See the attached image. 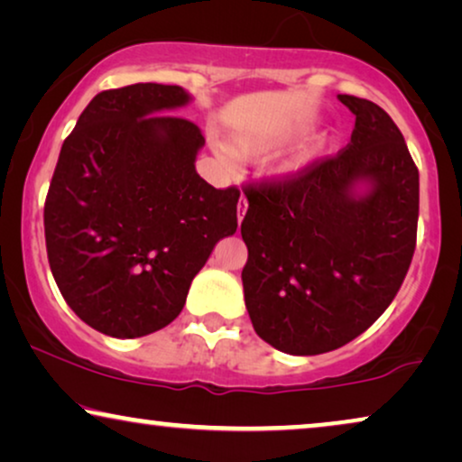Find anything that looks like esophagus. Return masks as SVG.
<instances>
[{"label": "esophagus", "instance_id": "1", "mask_svg": "<svg viewBox=\"0 0 462 462\" xmlns=\"http://www.w3.org/2000/svg\"><path fill=\"white\" fill-rule=\"evenodd\" d=\"M237 208H239V212H237V220H239V223H242L244 217H245V210H248V199H245L244 195H242V198H239V201H237Z\"/></svg>", "mask_w": 462, "mask_h": 462}]
</instances>
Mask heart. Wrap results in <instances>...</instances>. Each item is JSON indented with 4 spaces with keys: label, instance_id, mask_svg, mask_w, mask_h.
Returning a JSON list of instances; mask_svg holds the SVG:
<instances>
[{
    "label": "heart",
    "instance_id": "heart-1",
    "mask_svg": "<svg viewBox=\"0 0 462 462\" xmlns=\"http://www.w3.org/2000/svg\"><path fill=\"white\" fill-rule=\"evenodd\" d=\"M277 144H280V141H258V138H252V136H239L236 141V153L242 155V157H261L264 153H269L271 149H275ZM324 149V144H313V147H309L305 151H300L299 155L294 157L292 162L288 163L290 168H299L302 166V163L311 160V157H315L319 153V151ZM220 155L225 157V160H233V153L229 149H220Z\"/></svg>",
    "mask_w": 462,
    "mask_h": 462
}]
</instances>
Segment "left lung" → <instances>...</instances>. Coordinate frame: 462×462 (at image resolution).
<instances>
[{
    "label": "left lung",
    "instance_id": "8db88e82",
    "mask_svg": "<svg viewBox=\"0 0 462 462\" xmlns=\"http://www.w3.org/2000/svg\"><path fill=\"white\" fill-rule=\"evenodd\" d=\"M351 141L294 174L245 182V309L264 343L290 356L334 351L368 330L400 292L419 225V168L372 100L338 94ZM356 181L368 194L356 196Z\"/></svg>",
    "mask_w": 462,
    "mask_h": 462
}]
</instances>
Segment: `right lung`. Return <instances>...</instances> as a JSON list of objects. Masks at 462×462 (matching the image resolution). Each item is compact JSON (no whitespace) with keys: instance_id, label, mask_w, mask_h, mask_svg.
<instances>
[{"instance_id":"1","label":"right lung","mask_w":462,"mask_h":462,"mask_svg":"<svg viewBox=\"0 0 462 462\" xmlns=\"http://www.w3.org/2000/svg\"><path fill=\"white\" fill-rule=\"evenodd\" d=\"M187 103L180 86L103 90L62 143L43 206L50 269L75 315L106 337L179 318L212 248L237 229L239 189L195 172L206 138L166 113Z\"/></svg>"}]
</instances>
